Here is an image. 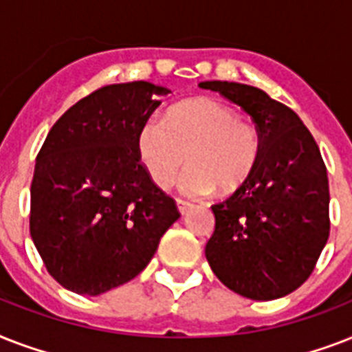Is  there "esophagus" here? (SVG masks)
I'll list each match as a JSON object with an SVG mask.
<instances>
[{
    "label": "esophagus",
    "mask_w": 352,
    "mask_h": 352,
    "mask_svg": "<svg viewBox=\"0 0 352 352\" xmlns=\"http://www.w3.org/2000/svg\"><path fill=\"white\" fill-rule=\"evenodd\" d=\"M193 204L192 203H188V201H182V199H177V208H179V212L181 214H186L188 210L192 208Z\"/></svg>",
    "instance_id": "obj_1"
}]
</instances>
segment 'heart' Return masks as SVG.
<instances>
[{
    "instance_id": "b5f03b06",
    "label": "heart",
    "mask_w": 352,
    "mask_h": 352,
    "mask_svg": "<svg viewBox=\"0 0 352 352\" xmlns=\"http://www.w3.org/2000/svg\"><path fill=\"white\" fill-rule=\"evenodd\" d=\"M138 157L159 188L173 184L177 173L190 160L181 177L188 195H206L219 188L232 193L254 170L261 135L252 120L237 117L228 104L215 98H195L171 107L164 118L144 122L137 138Z\"/></svg>"
}]
</instances>
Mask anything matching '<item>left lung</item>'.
<instances>
[{
  "mask_svg": "<svg viewBox=\"0 0 352 352\" xmlns=\"http://www.w3.org/2000/svg\"><path fill=\"white\" fill-rule=\"evenodd\" d=\"M241 106L261 135L254 170L212 204L206 259L221 283L250 300H276L305 283L329 239V179L316 140L290 107L263 89L201 82Z\"/></svg>",
  "mask_w": 352,
  "mask_h": 352,
  "instance_id": "left-lung-1",
  "label": "left lung"
}]
</instances>
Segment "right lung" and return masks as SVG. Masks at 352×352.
Instances as JSON below:
<instances>
[{"instance_id": "obj_1", "label": "right lung", "mask_w": 352, "mask_h": 352, "mask_svg": "<svg viewBox=\"0 0 352 352\" xmlns=\"http://www.w3.org/2000/svg\"><path fill=\"white\" fill-rule=\"evenodd\" d=\"M171 91L104 85L69 107L36 157L30 237L65 289L98 296L131 281L181 214L138 157L140 127Z\"/></svg>"}]
</instances>
